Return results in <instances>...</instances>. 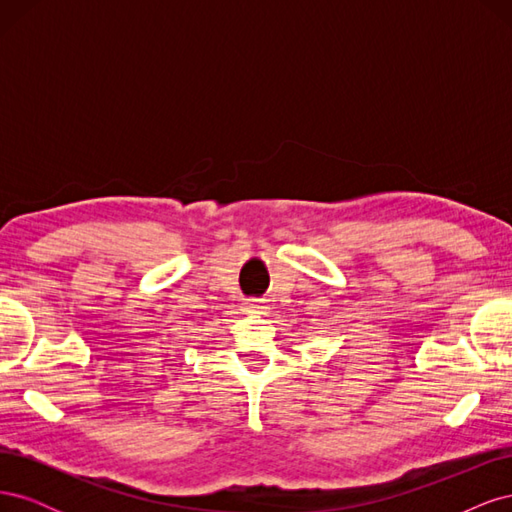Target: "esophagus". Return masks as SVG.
I'll return each mask as SVG.
<instances>
[{"label": "esophagus", "mask_w": 512, "mask_h": 512, "mask_svg": "<svg viewBox=\"0 0 512 512\" xmlns=\"http://www.w3.org/2000/svg\"><path fill=\"white\" fill-rule=\"evenodd\" d=\"M243 309L247 314H258L260 316V314H267L269 305H267L265 299H250V301H245Z\"/></svg>", "instance_id": "1"}]
</instances>
